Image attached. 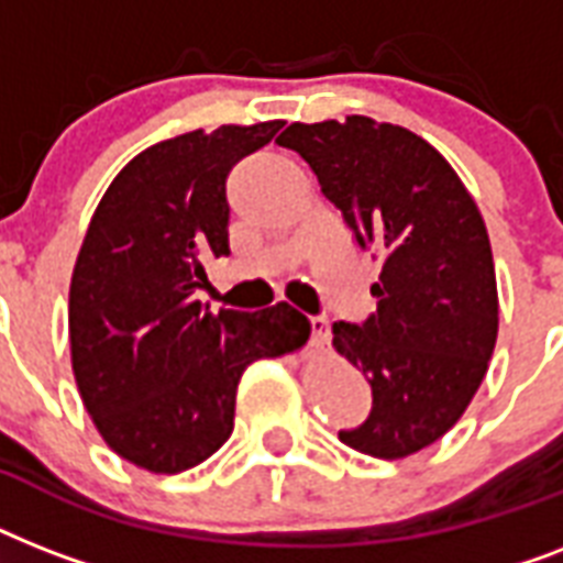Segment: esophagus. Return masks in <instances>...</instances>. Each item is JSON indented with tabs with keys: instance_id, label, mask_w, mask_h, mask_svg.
<instances>
[{
	"instance_id": "34e87169",
	"label": "esophagus",
	"mask_w": 563,
	"mask_h": 563,
	"mask_svg": "<svg viewBox=\"0 0 563 563\" xmlns=\"http://www.w3.org/2000/svg\"><path fill=\"white\" fill-rule=\"evenodd\" d=\"M309 327H312V347L324 351L327 344H330V324H327V318H309Z\"/></svg>"
}]
</instances>
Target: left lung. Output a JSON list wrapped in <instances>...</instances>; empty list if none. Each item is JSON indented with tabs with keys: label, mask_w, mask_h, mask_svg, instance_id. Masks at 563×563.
I'll list each match as a JSON object with an SVG mask.
<instances>
[{
	"label": "left lung",
	"mask_w": 563,
	"mask_h": 563,
	"mask_svg": "<svg viewBox=\"0 0 563 563\" xmlns=\"http://www.w3.org/2000/svg\"><path fill=\"white\" fill-rule=\"evenodd\" d=\"M277 145L309 163L356 245L383 256L374 316L333 324V347L374 394L368 420L339 438L374 459H406L459 423L497 344L485 219L453 166L400 125L291 122Z\"/></svg>",
	"instance_id": "8db88e82"
}]
</instances>
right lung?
Masks as SVG:
<instances>
[{
	"instance_id": "obj_1",
	"label": "right lung",
	"mask_w": 563,
	"mask_h": 563,
	"mask_svg": "<svg viewBox=\"0 0 563 563\" xmlns=\"http://www.w3.org/2000/svg\"><path fill=\"white\" fill-rule=\"evenodd\" d=\"M280 128L221 125L152 145L92 212L69 286L73 374L101 438L143 471L210 459L233 432L247 365L309 342L289 303L210 312L195 300L203 263L230 251V169Z\"/></svg>"
}]
</instances>
